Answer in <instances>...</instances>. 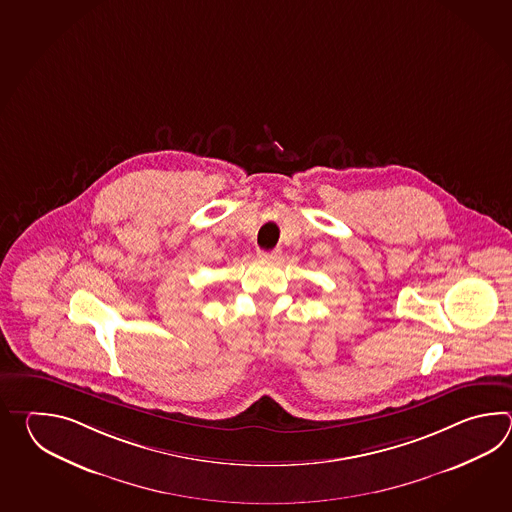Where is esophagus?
Returning <instances> with one entry per match:
<instances>
[{
  "mask_svg": "<svg viewBox=\"0 0 512 512\" xmlns=\"http://www.w3.org/2000/svg\"><path fill=\"white\" fill-rule=\"evenodd\" d=\"M280 256H282V252L278 251V249H274V251L258 252V258H260V260H263V261L280 260Z\"/></svg>",
  "mask_w": 512,
  "mask_h": 512,
  "instance_id": "34e87169",
  "label": "esophagus"
}]
</instances>
